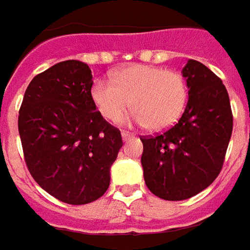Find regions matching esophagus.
Segmentation results:
<instances>
[{
	"instance_id": "34e87169",
	"label": "esophagus",
	"mask_w": 250,
	"mask_h": 250,
	"mask_svg": "<svg viewBox=\"0 0 250 250\" xmlns=\"http://www.w3.org/2000/svg\"><path fill=\"white\" fill-rule=\"evenodd\" d=\"M121 136H122V140H128V139H130V137H133V135H132V133L125 132V130H122Z\"/></svg>"
}]
</instances>
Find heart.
<instances>
[{"instance_id":"obj_1","label":"heart","mask_w":250,"mask_h":250,"mask_svg":"<svg viewBox=\"0 0 250 250\" xmlns=\"http://www.w3.org/2000/svg\"><path fill=\"white\" fill-rule=\"evenodd\" d=\"M91 99L108 121H120L132 104L136 124L165 130L184 113L188 87L175 70L136 63L114 72L111 82L96 79L91 85Z\"/></svg>"}]
</instances>
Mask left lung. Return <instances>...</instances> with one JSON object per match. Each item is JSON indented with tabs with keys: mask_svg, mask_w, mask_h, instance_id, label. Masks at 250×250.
<instances>
[{
	"mask_svg": "<svg viewBox=\"0 0 250 250\" xmlns=\"http://www.w3.org/2000/svg\"><path fill=\"white\" fill-rule=\"evenodd\" d=\"M187 107L174 126L143 137L142 166L147 188L163 200H187L219 175L233 132L226 87L212 70L189 60Z\"/></svg>",
	"mask_w": 250,
	"mask_h": 250,
	"instance_id": "8db88e82",
	"label": "left lung"
}]
</instances>
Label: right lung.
I'll list each match as a JSON object with an SVG mask.
<instances>
[{
	"label": "right lung",
	"mask_w": 250,
	"mask_h": 250,
	"mask_svg": "<svg viewBox=\"0 0 250 250\" xmlns=\"http://www.w3.org/2000/svg\"><path fill=\"white\" fill-rule=\"evenodd\" d=\"M92 83L87 63L58 62L32 79L19 111V133L32 178L73 206L104 194L122 147L121 132L96 111Z\"/></svg>",
	"instance_id": "add662e5"
}]
</instances>
